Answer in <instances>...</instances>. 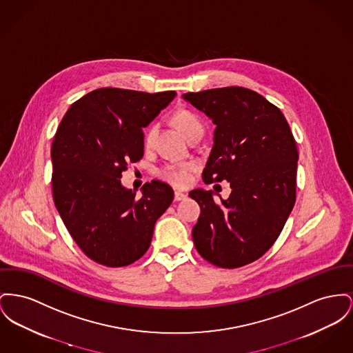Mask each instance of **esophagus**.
Here are the masks:
<instances>
[{
  "label": "esophagus",
  "mask_w": 353,
  "mask_h": 353,
  "mask_svg": "<svg viewBox=\"0 0 353 353\" xmlns=\"http://www.w3.org/2000/svg\"><path fill=\"white\" fill-rule=\"evenodd\" d=\"M187 199V194L180 192V190H176L174 192V201H181V200H185Z\"/></svg>",
  "instance_id": "34e87169"
}]
</instances>
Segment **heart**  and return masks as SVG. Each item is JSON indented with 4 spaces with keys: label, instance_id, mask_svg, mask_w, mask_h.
Segmentation results:
<instances>
[{
    "label": "heart",
    "instance_id": "heart-1",
    "mask_svg": "<svg viewBox=\"0 0 353 353\" xmlns=\"http://www.w3.org/2000/svg\"><path fill=\"white\" fill-rule=\"evenodd\" d=\"M174 121L180 132L185 136V139H189L194 133H203L204 132V125L200 121V119L189 112V110H179L174 116ZM156 132V128L152 126L148 133H146L145 143L149 144L152 141V137ZM193 172V166L190 164H181V165H165L161 169L157 170V174L164 179L168 183L177 185V187H185L190 181Z\"/></svg>",
    "mask_w": 353,
    "mask_h": 353
}]
</instances>
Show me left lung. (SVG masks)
Wrapping results in <instances>:
<instances>
[{
  "instance_id": "8db88e82",
  "label": "left lung",
  "mask_w": 353,
  "mask_h": 353,
  "mask_svg": "<svg viewBox=\"0 0 353 353\" xmlns=\"http://www.w3.org/2000/svg\"><path fill=\"white\" fill-rule=\"evenodd\" d=\"M183 99L216 125L204 183L227 180L232 188L219 201L212 190L189 192L201 208L194 247L216 267L247 265L273 245L296 201L299 153L290 125L277 106L241 86Z\"/></svg>"
}]
</instances>
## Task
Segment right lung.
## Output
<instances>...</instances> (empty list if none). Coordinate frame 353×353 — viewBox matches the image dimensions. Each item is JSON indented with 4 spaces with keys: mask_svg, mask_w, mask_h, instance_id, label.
Wrapping results in <instances>:
<instances>
[{
    "mask_svg": "<svg viewBox=\"0 0 353 353\" xmlns=\"http://www.w3.org/2000/svg\"><path fill=\"white\" fill-rule=\"evenodd\" d=\"M176 97L119 88L89 92L73 103L52 144L53 200L83 253L105 267L144 256L173 189L153 180L136 190L121 185L129 163L144 156L143 128Z\"/></svg>",
    "mask_w": 353,
    "mask_h": 353,
    "instance_id": "add662e5",
    "label": "right lung"
}]
</instances>
